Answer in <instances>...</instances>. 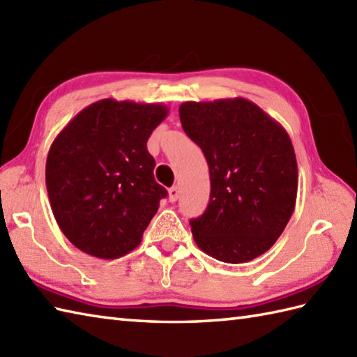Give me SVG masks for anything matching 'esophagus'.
Returning a JSON list of instances; mask_svg holds the SVG:
<instances>
[{
    "instance_id": "34e87169",
    "label": "esophagus",
    "mask_w": 357,
    "mask_h": 357,
    "mask_svg": "<svg viewBox=\"0 0 357 357\" xmlns=\"http://www.w3.org/2000/svg\"><path fill=\"white\" fill-rule=\"evenodd\" d=\"M178 198H179V188L178 187H172L170 190H169V199L172 202H174V201H178Z\"/></svg>"
}]
</instances>
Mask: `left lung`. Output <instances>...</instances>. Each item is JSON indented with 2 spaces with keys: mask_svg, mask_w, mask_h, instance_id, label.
I'll use <instances>...</instances> for the list:
<instances>
[{
  "mask_svg": "<svg viewBox=\"0 0 357 357\" xmlns=\"http://www.w3.org/2000/svg\"><path fill=\"white\" fill-rule=\"evenodd\" d=\"M184 132L210 170V201L192 219L196 245L218 261L264 255L290 221L298 162L285 128L244 98L179 105Z\"/></svg>",
  "mask_w": 357,
  "mask_h": 357,
  "instance_id": "left-lung-1",
  "label": "left lung"
}]
</instances>
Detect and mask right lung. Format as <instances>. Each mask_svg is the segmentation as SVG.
Returning a JSON list of instances; mask_svg holds the SVG:
<instances>
[{
    "label": "right lung",
    "instance_id": "right-lung-1",
    "mask_svg": "<svg viewBox=\"0 0 357 357\" xmlns=\"http://www.w3.org/2000/svg\"><path fill=\"white\" fill-rule=\"evenodd\" d=\"M169 109L162 104L96 101L52 142L45 185L59 229L72 244L100 259L139 245L167 190L147 150Z\"/></svg>",
    "mask_w": 357,
    "mask_h": 357
}]
</instances>
